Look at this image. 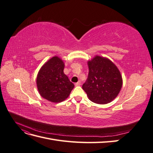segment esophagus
I'll list each match as a JSON object with an SVG mask.
<instances>
[{"mask_svg": "<svg viewBox=\"0 0 153 153\" xmlns=\"http://www.w3.org/2000/svg\"><path fill=\"white\" fill-rule=\"evenodd\" d=\"M75 86H80V85H81V82L79 81V82H76V84H75Z\"/></svg>", "mask_w": 153, "mask_h": 153, "instance_id": "1", "label": "esophagus"}]
</instances>
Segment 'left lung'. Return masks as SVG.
Here are the masks:
<instances>
[{"mask_svg": "<svg viewBox=\"0 0 153 153\" xmlns=\"http://www.w3.org/2000/svg\"><path fill=\"white\" fill-rule=\"evenodd\" d=\"M89 75L82 85L91 101L106 104L113 101L121 91L123 78L117 67L110 59L99 55L87 61Z\"/></svg>", "mask_w": 153, "mask_h": 153, "instance_id": "1", "label": "left lung"}]
</instances>
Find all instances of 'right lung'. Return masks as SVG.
I'll return each instance as SVG.
<instances>
[{
	"label": "right lung",
	"mask_w": 153,
	"mask_h": 153,
	"mask_svg": "<svg viewBox=\"0 0 153 153\" xmlns=\"http://www.w3.org/2000/svg\"><path fill=\"white\" fill-rule=\"evenodd\" d=\"M64 62L58 56L46 62L39 69L36 84L39 94L52 103L65 100L75 87L64 73Z\"/></svg>",
	"instance_id": "add662e5"
}]
</instances>
